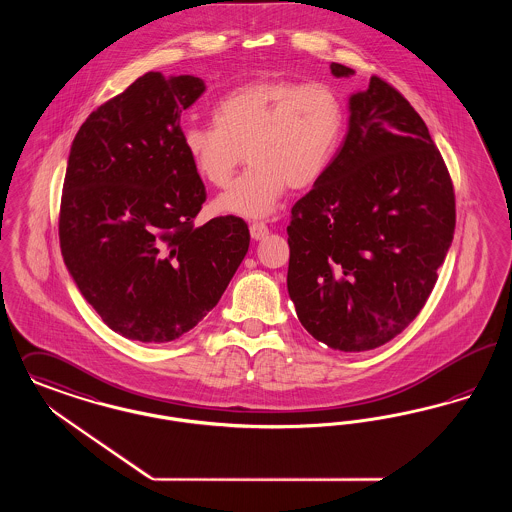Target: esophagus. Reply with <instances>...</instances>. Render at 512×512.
<instances>
[{"mask_svg":"<svg viewBox=\"0 0 512 512\" xmlns=\"http://www.w3.org/2000/svg\"><path fill=\"white\" fill-rule=\"evenodd\" d=\"M249 234L253 240H263L268 236V226L265 223H253L249 226Z\"/></svg>","mask_w":512,"mask_h":512,"instance_id":"obj_1","label":"esophagus"}]
</instances>
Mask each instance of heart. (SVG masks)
<instances>
[{
  "instance_id": "b5f03b06",
  "label": "heart",
  "mask_w": 512,
  "mask_h": 512,
  "mask_svg": "<svg viewBox=\"0 0 512 512\" xmlns=\"http://www.w3.org/2000/svg\"><path fill=\"white\" fill-rule=\"evenodd\" d=\"M213 123H188L181 144L194 173L223 188L247 158L246 173L215 209L259 219L291 190H307L333 164L345 135V106L326 83L263 78L234 87L213 104Z\"/></svg>"
}]
</instances>
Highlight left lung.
<instances>
[{"mask_svg":"<svg viewBox=\"0 0 512 512\" xmlns=\"http://www.w3.org/2000/svg\"><path fill=\"white\" fill-rule=\"evenodd\" d=\"M348 112L328 173L291 209L287 291L316 341L364 352L425 307L453 240L455 196L427 125L392 85L373 76Z\"/></svg>","mask_w":512,"mask_h":512,"instance_id":"obj_1","label":"left lung"}]
</instances>
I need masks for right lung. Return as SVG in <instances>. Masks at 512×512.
<instances>
[{"label":"right lung","mask_w":512,"mask_h":512,"mask_svg":"<svg viewBox=\"0 0 512 512\" xmlns=\"http://www.w3.org/2000/svg\"><path fill=\"white\" fill-rule=\"evenodd\" d=\"M205 83L148 72L83 122L68 156L59 238L83 299L125 339L169 343L215 307L246 257L238 217L194 226L205 186L181 116Z\"/></svg>","instance_id":"obj_1"}]
</instances>
